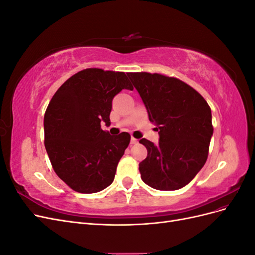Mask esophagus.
Segmentation results:
<instances>
[{"mask_svg":"<svg viewBox=\"0 0 255 255\" xmlns=\"http://www.w3.org/2000/svg\"><path fill=\"white\" fill-rule=\"evenodd\" d=\"M136 143H138V140L136 139V138H134V137L130 138V144H136Z\"/></svg>","mask_w":255,"mask_h":255,"instance_id":"1","label":"esophagus"}]
</instances>
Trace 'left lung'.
Segmentation results:
<instances>
[{"mask_svg": "<svg viewBox=\"0 0 255 255\" xmlns=\"http://www.w3.org/2000/svg\"><path fill=\"white\" fill-rule=\"evenodd\" d=\"M157 128L158 144L139 140L148 155L141 180L157 190L180 189L204 166L213 136L212 112L204 98L179 79L158 73H128Z\"/></svg>", "mask_w": 255, "mask_h": 255, "instance_id": "8db88e82", "label": "left lung"}]
</instances>
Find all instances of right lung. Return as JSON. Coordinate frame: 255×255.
I'll list each match as a JSON object with an SVG mask.
<instances>
[{
    "mask_svg": "<svg viewBox=\"0 0 255 255\" xmlns=\"http://www.w3.org/2000/svg\"><path fill=\"white\" fill-rule=\"evenodd\" d=\"M122 89L133 90L125 72L85 69L68 79L53 96L44 114V145L54 171L82 194L101 191L113 183L128 133L112 136V102Z\"/></svg>",
    "mask_w": 255,
    "mask_h": 255,
    "instance_id": "1",
    "label": "right lung"
}]
</instances>
